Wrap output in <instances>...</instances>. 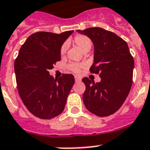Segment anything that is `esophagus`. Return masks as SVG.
Here are the masks:
<instances>
[{"instance_id":"1","label":"esophagus","mask_w":150,"mask_h":150,"mask_svg":"<svg viewBox=\"0 0 150 150\" xmlns=\"http://www.w3.org/2000/svg\"><path fill=\"white\" fill-rule=\"evenodd\" d=\"M75 81H76V82H79V81H81V78L78 77V76H75Z\"/></svg>"}]
</instances>
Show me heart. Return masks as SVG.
<instances>
[{
	"instance_id": "b5f03b06",
	"label": "heart",
	"mask_w": 150,
	"mask_h": 150,
	"mask_svg": "<svg viewBox=\"0 0 150 150\" xmlns=\"http://www.w3.org/2000/svg\"><path fill=\"white\" fill-rule=\"evenodd\" d=\"M74 42L82 52L85 51V50H90V49L91 48V45H92V42L90 39L84 35H77L74 39ZM66 50H67L66 44H63L60 50L61 55H64L66 52ZM69 68L70 70L75 73H79L80 71V65H77V64H70L69 65Z\"/></svg>"
}]
</instances>
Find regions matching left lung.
I'll list each match as a JSON object with an SVG mask.
<instances>
[{"label":"left lung","instance_id":"8db88e82","mask_svg":"<svg viewBox=\"0 0 150 150\" xmlns=\"http://www.w3.org/2000/svg\"><path fill=\"white\" fill-rule=\"evenodd\" d=\"M77 32L94 45V62L90 71L100 74V82L82 79L86 89L83 102L91 113L107 117L120 109L127 98L133 82L134 60L127 43L114 33L100 27Z\"/></svg>","mask_w":150,"mask_h":150}]
</instances>
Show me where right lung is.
<instances>
[{
  "instance_id": "obj_1",
  "label": "right lung",
  "mask_w": 150,
  "mask_h": 150,
  "mask_svg": "<svg viewBox=\"0 0 150 150\" xmlns=\"http://www.w3.org/2000/svg\"><path fill=\"white\" fill-rule=\"evenodd\" d=\"M73 33L60 34L37 32L25 41L15 60L17 89L29 111L41 119L59 115L65 108L75 78L63 74L59 79L50 75V69L61 60L60 50Z\"/></svg>"
}]
</instances>
